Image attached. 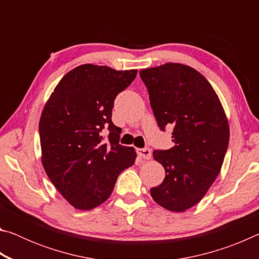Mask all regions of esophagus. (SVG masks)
Instances as JSON below:
<instances>
[{"mask_svg":"<svg viewBox=\"0 0 259 259\" xmlns=\"http://www.w3.org/2000/svg\"><path fill=\"white\" fill-rule=\"evenodd\" d=\"M137 153H138V155L140 157H143V159H145V160H150L151 156H152V152H151L150 148H147V147H145V148H138Z\"/></svg>","mask_w":259,"mask_h":259,"instance_id":"obj_1","label":"esophagus"}]
</instances>
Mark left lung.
Instances as JSON below:
<instances>
[{
	"label": "left lung",
	"instance_id": "obj_1",
	"mask_svg": "<svg viewBox=\"0 0 259 259\" xmlns=\"http://www.w3.org/2000/svg\"><path fill=\"white\" fill-rule=\"evenodd\" d=\"M151 106L162 131L172 126L170 150L153 157L165 177L151 188L161 207L182 212L199 203L221 171L229 146L230 126L221 100L202 74L187 65L166 63L140 69Z\"/></svg>",
	"mask_w": 259,
	"mask_h": 259
}]
</instances>
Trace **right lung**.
<instances>
[{
	"label": "right lung",
	"instance_id": "right-lung-1",
	"mask_svg": "<svg viewBox=\"0 0 259 259\" xmlns=\"http://www.w3.org/2000/svg\"><path fill=\"white\" fill-rule=\"evenodd\" d=\"M136 75L137 69L81 65L61 78L43 108L38 124L43 168L74 208L104 203L119 175L135 163V148L119 144L112 108ZM105 127L107 142L100 136Z\"/></svg>",
	"mask_w": 259,
	"mask_h": 259
}]
</instances>
